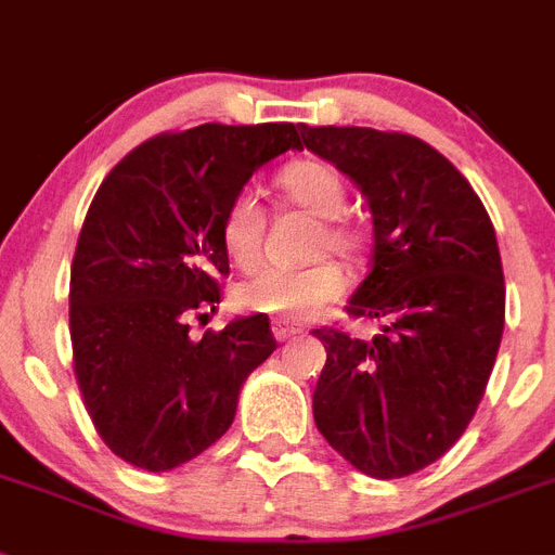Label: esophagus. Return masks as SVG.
I'll return each mask as SVG.
<instances>
[{
    "label": "esophagus",
    "instance_id": "34e87169",
    "mask_svg": "<svg viewBox=\"0 0 555 555\" xmlns=\"http://www.w3.org/2000/svg\"><path fill=\"white\" fill-rule=\"evenodd\" d=\"M301 327L296 324H287V321H273V335H276V341H287L293 335H299Z\"/></svg>",
    "mask_w": 555,
    "mask_h": 555
}]
</instances>
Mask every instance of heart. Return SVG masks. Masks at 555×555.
<instances>
[{
  "label": "heart",
  "mask_w": 555,
  "mask_h": 555,
  "mask_svg": "<svg viewBox=\"0 0 555 555\" xmlns=\"http://www.w3.org/2000/svg\"><path fill=\"white\" fill-rule=\"evenodd\" d=\"M276 189L291 206L301 208L319 220L310 256L324 250L344 259H356L364 250L361 228L344 220L347 185L341 175L324 160H293L276 171ZM264 211L254 191H236L222 211L220 242L222 250L236 268H250L259 262L264 242ZM347 291V273L333 259H315L301 268H262L254 276L240 282L234 301L240 310L256 315H270L279 321H307L324 307L338 301Z\"/></svg>",
  "instance_id": "b5f03b06"
}]
</instances>
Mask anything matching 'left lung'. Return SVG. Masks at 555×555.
I'll use <instances>...</instances> for the list:
<instances>
[{
    "mask_svg": "<svg viewBox=\"0 0 555 555\" xmlns=\"http://www.w3.org/2000/svg\"><path fill=\"white\" fill-rule=\"evenodd\" d=\"M301 141L370 199L372 268L347 313L384 321L372 341L313 330L327 349L315 426L358 472L409 477L457 443L491 378L505 327L491 217L457 166L414 134L301 127Z\"/></svg>",
    "mask_w": 555,
    "mask_h": 555,
    "instance_id": "obj_1",
    "label": "left lung"
}]
</instances>
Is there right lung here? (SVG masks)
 Listing matches in <instances>:
<instances>
[{
    "label": "right lung",
    "mask_w": 555,
    "mask_h": 555,
    "mask_svg": "<svg viewBox=\"0 0 555 555\" xmlns=\"http://www.w3.org/2000/svg\"><path fill=\"white\" fill-rule=\"evenodd\" d=\"M293 124L160 132L104 177L69 268L73 370L120 460L169 472L234 423L250 372L276 349L268 315L191 338L220 305V220L262 163L299 149Z\"/></svg>",
    "instance_id": "right-lung-1"
}]
</instances>
